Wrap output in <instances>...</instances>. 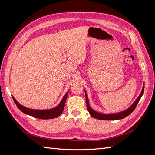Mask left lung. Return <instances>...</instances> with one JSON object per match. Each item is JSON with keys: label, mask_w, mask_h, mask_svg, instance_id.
Instances as JSON below:
<instances>
[{"label": "left lung", "mask_w": 155, "mask_h": 155, "mask_svg": "<svg viewBox=\"0 0 155 155\" xmlns=\"http://www.w3.org/2000/svg\"><path fill=\"white\" fill-rule=\"evenodd\" d=\"M144 92V84L142 88V90L140 94L138 97V98L136 101L133 103V105H131L129 108H128L127 109H126L122 112H120L118 113H114V114H103L100 113V112H96L95 110H94L91 107L90 105H89V101L88 100V96H87V94L86 91H85V97H86V102H87V109L89 112L90 114L94 117V118L98 119V120H121L123 119L125 117L129 116L130 114L132 112L134 111L136 107L138 105V102L140 100V98L142 97L143 94Z\"/></svg>", "instance_id": "left-lung-1"}]
</instances>
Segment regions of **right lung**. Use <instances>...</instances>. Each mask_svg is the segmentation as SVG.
<instances>
[{"label":"right lung","mask_w":155,"mask_h":155,"mask_svg":"<svg viewBox=\"0 0 155 155\" xmlns=\"http://www.w3.org/2000/svg\"><path fill=\"white\" fill-rule=\"evenodd\" d=\"M68 92L66 93V94L64 96L62 100L61 101L57 107L53 108V109H46V110H35V109H28V108H26L21 105L13 96H12V97L14 102L15 103L17 107H18V109L22 112H24L25 114L30 115L36 118L47 120V119H52V118H57V117L59 116L61 114V113L64 110V107L65 102H66V100L68 96Z\"/></svg>","instance_id":"obj_1"}]
</instances>
